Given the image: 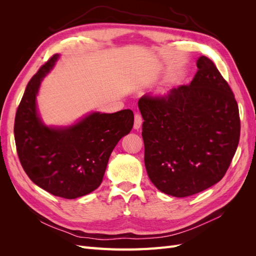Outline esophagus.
I'll return each mask as SVG.
<instances>
[{
	"mask_svg": "<svg viewBox=\"0 0 256 256\" xmlns=\"http://www.w3.org/2000/svg\"><path fill=\"white\" fill-rule=\"evenodd\" d=\"M142 120H143V118H142V116H141V114H138V113H136L134 114V129H138L141 127V125H142Z\"/></svg>",
	"mask_w": 256,
	"mask_h": 256,
	"instance_id": "obj_1",
	"label": "esophagus"
}]
</instances>
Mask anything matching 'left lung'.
<instances>
[{"label":"left lung","instance_id":"obj_1","mask_svg":"<svg viewBox=\"0 0 256 256\" xmlns=\"http://www.w3.org/2000/svg\"><path fill=\"white\" fill-rule=\"evenodd\" d=\"M196 66L190 84L138 100L147 174L161 192L176 198L220 182L240 136L230 85L210 58L200 56Z\"/></svg>","mask_w":256,"mask_h":256}]
</instances>
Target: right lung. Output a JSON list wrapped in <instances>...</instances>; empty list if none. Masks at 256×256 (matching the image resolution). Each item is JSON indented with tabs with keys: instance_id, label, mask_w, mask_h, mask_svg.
<instances>
[{
	"instance_id": "add662e5",
	"label": "right lung",
	"mask_w": 256,
	"mask_h": 256,
	"mask_svg": "<svg viewBox=\"0 0 256 256\" xmlns=\"http://www.w3.org/2000/svg\"><path fill=\"white\" fill-rule=\"evenodd\" d=\"M58 56L54 54L26 85L14 118V134L20 164L38 187L63 198H76L102 184L115 145L130 132L134 112L92 113L68 128H49L36 111L40 81Z\"/></svg>"
}]
</instances>
